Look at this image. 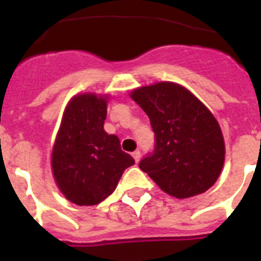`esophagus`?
<instances>
[{
  "label": "esophagus",
  "instance_id": "esophagus-1",
  "mask_svg": "<svg viewBox=\"0 0 261 261\" xmlns=\"http://www.w3.org/2000/svg\"><path fill=\"white\" fill-rule=\"evenodd\" d=\"M132 155H133V158H135L136 163L140 162V159H141V151H140V150H136L135 153L132 154Z\"/></svg>",
  "mask_w": 261,
  "mask_h": 261
}]
</instances>
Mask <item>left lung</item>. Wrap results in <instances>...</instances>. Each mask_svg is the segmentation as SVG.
<instances>
[{"label":"left lung","instance_id":"8db88e82","mask_svg":"<svg viewBox=\"0 0 261 261\" xmlns=\"http://www.w3.org/2000/svg\"><path fill=\"white\" fill-rule=\"evenodd\" d=\"M130 96L146 112L154 132V149L140 168L177 199L208 191L225 161L223 136L211 111L172 82L140 87Z\"/></svg>","mask_w":261,"mask_h":261}]
</instances>
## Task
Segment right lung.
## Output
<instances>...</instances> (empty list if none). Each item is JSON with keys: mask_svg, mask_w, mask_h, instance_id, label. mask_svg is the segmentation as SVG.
Returning <instances> with one entry per match:
<instances>
[{"mask_svg": "<svg viewBox=\"0 0 261 261\" xmlns=\"http://www.w3.org/2000/svg\"><path fill=\"white\" fill-rule=\"evenodd\" d=\"M106 98L82 94L66 106L52 151V168L62 195L77 205H96L114 192L135 159L117 136L105 130Z\"/></svg>", "mask_w": 261, "mask_h": 261, "instance_id": "obj_1", "label": "right lung"}]
</instances>
